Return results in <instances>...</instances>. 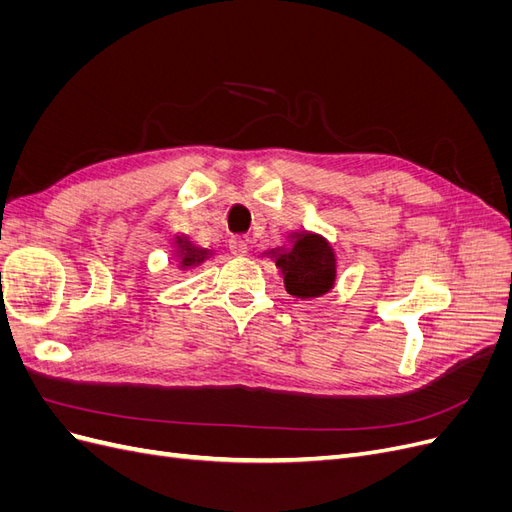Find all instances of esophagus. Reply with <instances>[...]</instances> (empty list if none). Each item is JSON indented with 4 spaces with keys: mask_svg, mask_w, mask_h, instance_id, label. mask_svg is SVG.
I'll use <instances>...</instances> for the list:
<instances>
[{
    "mask_svg": "<svg viewBox=\"0 0 512 512\" xmlns=\"http://www.w3.org/2000/svg\"><path fill=\"white\" fill-rule=\"evenodd\" d=\"M230 252H232V256H247V252H250V245H247L245 239L235 237V239H230Z\"/></svg>",
    "mask_w": 512,
    "mask_h": 512,
    "instance_id": "esophagus-1",
    "label": "esophagus"
}]
</instances>
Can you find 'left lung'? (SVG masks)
Listing matches in <instances>:
<instances>
[{"mask_svg": "<svg viewBox=\"0 0 512 512\" xmlns=\"http://www.w3.org/2000/svg\"><path fill=\"white\" fill-rule=\"evenodd\" d=\"M271 258L284 277L288 294L297 299H314L327 294L337 275V258L329 241L314 232H294L282 250Z\"/></svg>", "mask_w": 512, "mask_h": 512, "instance_id": "8db88e82", "label": "left lung"}]
</instances>
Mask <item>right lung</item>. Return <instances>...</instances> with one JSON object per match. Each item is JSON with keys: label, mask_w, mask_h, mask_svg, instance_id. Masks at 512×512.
<instances>
[{"label": "right lung", "mask_w": 512, "mask_h": 512, "mask_svg": "<svg viewBox=\"0 0 512 512\" xmlns=\"http://www.w3.org/2000/svg\"><path fill=\"white\" fill-rule=\"evenodd\" d=\"M207 256H209L207 247L196 245V241H192V237H188V235L177 237V260H179L181 269L196 267V265H200V262H203Z\"/></svg>", "instance_id": "obj_1"}]
</instances>
